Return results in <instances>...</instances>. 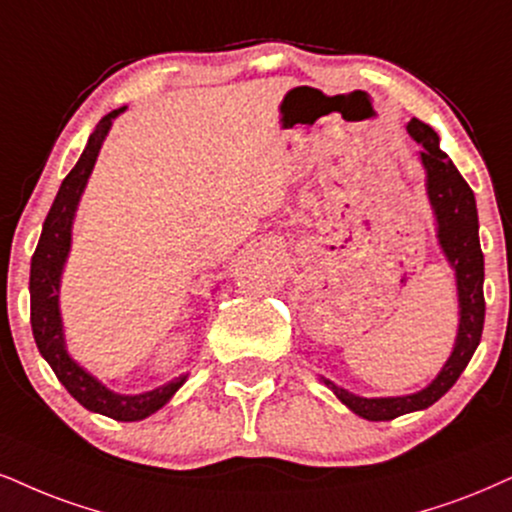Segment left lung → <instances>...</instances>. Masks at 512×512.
Segmentation results:
<instances>
[{"label":"left lung","mask_w":512,"mask_h":512,"mask_svg":"<svg viewBox=\"0 0 512 512\" xmlns=\"http://www.w3.org/2000/svg\"><path fill=\"white\" fill-rule=\"evenodd\" d=\"M408 132L422 147L420 156L427 168V194H430L439 223V244L444 246V254L449 256L456 270L460 327L451 358L441 368L437 380L418 394L396 396V399H363L323 377V382L344 406H349L361 418L375 422L394 420L403 413H413V410L430 408L432 403H437L456 384L460 372L468 368L484 330V254L479 246L475 194L453 166V161L439 149V137L430 125L413 118L408 123Z\"/></svg>","instance_id":"1"}]
</instances>
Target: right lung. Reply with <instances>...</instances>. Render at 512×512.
Returning <instances> with one entry per match:
<instances>
[{"mask_svg":"<svg viewBox=\"0 0 512 512\" xmlns=\"http://www.w3.org/2000/svg\"><path fill=\"white\" fill-rule=\"evenodd\" d=\"M121 109L106 113L102 121L87 140L85 151L80 154L78 163L71 173L66 175L56 194L52 208H49L47 218H44L40 242L30 263V325H33V337L44 361L52 365L54 375L68 389L80 406L94 413H102L106 418L135 422L156 413L161 406H166L170 396L175 394L185 382V377L163 384V387L147 391V394L137 396H121L106 389L102 382L94 380L90 372H85L78 363L73 361L63 346V330H61V315H59V277L63 261H66L68 249H71V225L75 216V206H78L85 182L90 178L94 161H97L99 147H102L106 132L111 128V121L123 113Z\"/></svg>","mask_w":512,"mask_h":512,"instance_id":"right-lung-1","label":"right lung"}]
</instances>
